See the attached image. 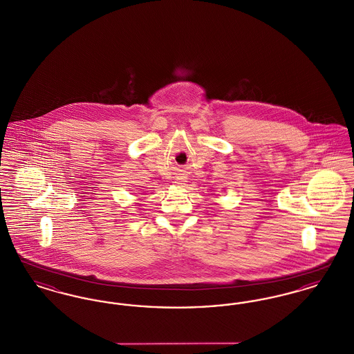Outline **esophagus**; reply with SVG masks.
Instances as JSON below:
<instances>
[{"label": "esophagus", "instance_id": "1", "mask_svg": "<svg viewBox=\"0 0 354 354\" xmlns=\"http://www.w3.org/2000/svg\"><path fill=\"white\" fill-rule=\"evenodd\" d=\"M185 180V176H178V185H183Z\"/></svg>", "mask_w": 354, "mask_h": 354}]
</instances>
